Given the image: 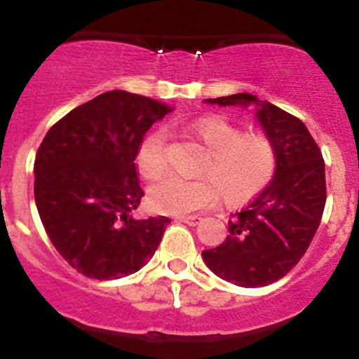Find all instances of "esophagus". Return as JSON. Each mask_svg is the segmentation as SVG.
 <instances>
[{
    "mask_svg": "<svg viewBox=\"0 0 359 359\" xmlns=\"http://www.w3.org/2000/svg\"><path fill=\"white\" fill-rule=\"evenodd\" d=\"M179 220H180V222L189 224V226H196V224L201 220V217H198V215H187V217H179Z\"/></svg>",
    "mask_w": 359,
    "mask_h": 359,
    "instance_id": "1",
    "label": "esophagus"
}]
</instances>
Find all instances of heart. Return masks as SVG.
<instances>
[{"label": "heart", "instance_id": "1", "mask_svg": "<svg viewBox=\"0 0 359 359\" xmlns=\"http://www.w3.org/2000/svg\"><path fill=\"white\" fill-rule=\"evenodd\" d=\"M194 135L208 147L196 179L170 175L151 186L149 205L159 213L184 215L219 200L243 203L266 189L278 170V147L266 133H243L222 116L193 123ZM135 163L146 179H159L168 168V133H147L139 144Z\"/></svg>", "mask_w": 359, "mask_h": 359}]
</instances>
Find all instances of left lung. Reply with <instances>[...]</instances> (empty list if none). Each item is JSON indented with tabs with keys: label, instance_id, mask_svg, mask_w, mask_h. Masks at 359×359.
<instances>
[{
	"label": "left lung",
	"instance_id": "8db88e82",
	"mask_svg": "<svg viewBox=\"0 0 359 359\" xmlns=\"http://www.w3.org/2000/svg\"><path fill=\"white\" fill-rule=\"evenodd\" d=\"M219 106L253 104L257 118L278 147V170L269 186L233 213L229 236L203 252L219 278L245 288L281 280L309 248L327 201L325 161L302 121L250 93L208 99Z\"/></svg>",
	"mask_w": 359,
	"mask_h": 359
}]
</instances>
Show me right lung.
<instances>
[{
  "instance_id": "add662e5",
  "label": "right lung",
  "mask_w": 359,
  "mask_h": 359,
  "mask_svg": "<svg viewBox=\"0 0 359 359\" xmlns=\"http://www.w3.org/2000/svg\"><path fill=\"white\" fill-rule=\"evenodd\" d=\"M170 107L112 90L67 112L46 132L34 161V200L57 252L93 280L137 273L154 255L168 217L135 219L144 193L135 156Z\"/></svg>"
}]
</instances>
